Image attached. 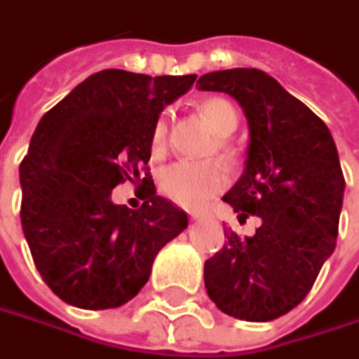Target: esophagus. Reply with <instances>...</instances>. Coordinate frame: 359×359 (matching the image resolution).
Returning <instances> with one entry per match:
<instances>
[{"instance_id":"1","label":"esophagus","mask_w":359,"mask_h":359,"mask_svg":"<svg viewBox=\"0 0 359 359\" xmlns=\"http://www.w3.org/2000/svg\"><path fill=\"white\" fill-rule=\"evenodd\" d=\"M199 217H201L199 213H191V219H199Z\"/></svg>"}]
</instances>
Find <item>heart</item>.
Wrapping results in <instances>:
<instances>
[{"label": "heart", "mask_w": 359, "mask_h": 359, "mask_svg": "<svg viewBox=\"0 0 359 359\" xmlns=\"http://www.w3.org/2000/svg\"><path fill=\"white\" fill-rule=\"evenodd\" d=\"M201 116L209 122L217 136V151L225 162L233 163L237 160V151L227 136H231L239 126V112L233 102L221 96H209L199 104ZM168 132L170 124L168 118L160 116L151 130V151L163 154L168 146ZM227 170L223 163L209 160V162H182L170 163L163 168L158 185L160 191L182 208H201L209 197L219 194L227 185Z\"/></svg>", "instance_id": "1"}]
</instances>
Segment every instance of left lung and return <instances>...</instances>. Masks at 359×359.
<instances>
[{
  "instance_id": "1",
  "label": "left lung",
  "mask_w": 359,
  "mask_h": 359,
  "mask_svg": "<svg viewBox=\"0 0 359 359\" xmlns=\"http://www.w3.org/2000/svg\"><path fill=\"white\" fill-rule=\"evenodd\" d=\"M199 90L233 96L251 142L241 180L223 201L261 217L252 237L225 231L223 249L205 261L209 298L233 318L269 322L298 306L334 252L344 182L328 126L259 69L199 76Z\"/></svg>"
}]
</instances>
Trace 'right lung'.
Masks as SVG:
<instances>
[{
  "mask_svg": "<svg viewBox=\"0 0 359 359\" xmlns=\"http://www.w3.org/2000/svg\"><path fill=\"white\" fill-rule=\"evenodd\" d=\"M196 79L107 69L41 118L19 165L21 225L39 275L67 304H126L158 251L187 227L184 211L156 196L148 160L160 112ZM142 171L141 208L112 204L111 189Z\"/></svg>",
  "mask_w": 359,
  "mask_h": 359,
  "instance_id": "right-lung-1",
  "label": "right lung"
}]
</instances>
